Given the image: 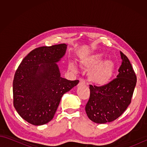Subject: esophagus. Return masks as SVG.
<instances>
[{"mask_svg": "<svg viewBox=\"0 0 147 147\" xmlns=\"http://www.w3.org/2000/svg\"><path fill=\"white\" fill-rule=\"evenodd\" d=\"M85 85V82L83 80L81 79L80 80V82L78 83V86H80V85Z\"/></svg>", "mask_w": 147, "mask_h": 147, "instance_id": "1", "label": "esophagus"}]
</instances>
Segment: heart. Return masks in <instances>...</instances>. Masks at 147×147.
Listing matches in <instances>:
<instances>
[{"mask_svg": "<svg viewBox=\"0 0 147 147\" xmlns=\"http://www.w3.org/2000/svg\"><path fill=\"white\" fill-rule=\"evenodd\" d=\"M104 55L95 52L81 58L80 63L85 69L88 70L87 78L89 82L97 86H104L110 83L115 69L114 62L111 59L104 61ZM69 68L73 72L78 69L74 62L69 64Z\"/></svg>", "mask_w": 147, "mask_h": 147, "instance_id": "b5f03b06", "label": "heart"}]
</instances>
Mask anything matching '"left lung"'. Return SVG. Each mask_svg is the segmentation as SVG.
<instances>
[{"mask_svg":"<svg viewBox=\"0 0 147 147\" xmlns=\"http://www.w3.org/2000/svg\"><path fill=\"white\" fill-rule=\"evenodd\" d=\"M120 53L123 62L117 78L104 86L90 85V96L85 111L88 118L95 123L104 124L116 119L131 100L136 76L128 58Z\"/></svg>","mask_w":147,"mask_h":147,"instance_id":"obj_1","label":"left lung"}]
</instances>
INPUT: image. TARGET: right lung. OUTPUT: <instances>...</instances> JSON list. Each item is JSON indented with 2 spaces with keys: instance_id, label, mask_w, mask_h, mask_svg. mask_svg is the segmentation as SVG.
<instances>
[{
  "instance_id": "1",
  "label": "right lung",
  "mask_w": 147,
  "mask_h": 147,
  "mask_svg": "<svg viewBox=\"0 0 147 147\" xmlns=\"http://www.w3.org/2000/svg\"><path fill=\"white\" fill-rule=\"evenodd\" d=\"M67 46L62 43L34 49L16 71L14 107L23 119L33 125L51 121L62 95L79 83L61 76L57 63L64 57Z\"/></svg>"
}]
</instances>
